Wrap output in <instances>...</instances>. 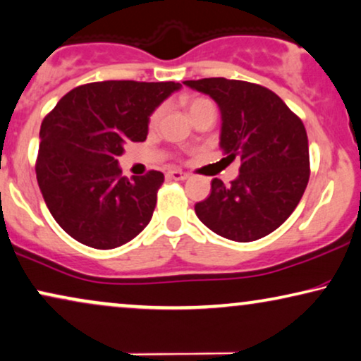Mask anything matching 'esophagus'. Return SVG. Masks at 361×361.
<instances>
[{
    "label": "esophagus",
    "instance_id": "1",
    "mask_svg": "<svg viewBox=\"0 0 361 361\" xmlns=\"http://www.w3.org/2000/svg\"><path fill=\"white\" fill-rule=\"evenodd\" d=\"M166 176L169 177V179H174V180H185L187 177H189V174H185V172L177 171V169H171V171H167V174H166Z\"/></svg>",
    "mask_w": 361,
    "mask_h": 361
}]
</instances>
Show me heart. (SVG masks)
Wrapping results in <instances>:
<instances>
[{"instance_id": "b5f03b06", "label": "heart", "mask_w": 361, "mask_h": 361, "mask_svg": "<svg viewBox=\"0 0 361 361\" xmlns=\"http://www.w3.org/2000/svg\"><path fill=\"white\" fill-rule=\"evenodd\" d=\"M184 106H185L187 112H189L190 116H194L195 112L200 111V109H204V107L214 106V102L210 101V99H207V97H185ZM161 114H162V107H157V109L151 114V118H149V124L156 126L159 118H161Z\"/></svg>"}]
</instances>
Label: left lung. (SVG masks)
<instances>
[{
  "mask_svg": "<svg viewBox=\"0 0 361 361\" xmlns=\"http://www.w3.org/2000/svg\"><path fill=\"white\" fill-rule=\"evenodd\" d=\"M209 94L222 114L221 149L240 159L238 177L210 184V195L195 214L217 235L252 242L290 217L310 177L307 130L288 106L260 84L226 78L184 81Z\"/></svg>",
  "mask_w": 361,
  "mask_h": 361,
  "instance_id": "left-lung-1",
  "label": "left lung"
}]
</instances>
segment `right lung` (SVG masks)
Masks as SVG:
<instances>
[{"instance_id":"obj_1","label":"right lung","mask_w":361,"mask_h":361,"mask_svg":"<svg viewBox=\"0 0 361 361\" xmlns=\"http://www.w3.org/2000/svg\"><path fill=\"white\" fill-rule=\"evenodd\" d=\"M179 82L102 81L74 87L39 130L36 179L51 215L74 240L109 250L144 231L164 174L123 177L118 156L147 137L149 116Z\"/></svg>"}]
</instances>
